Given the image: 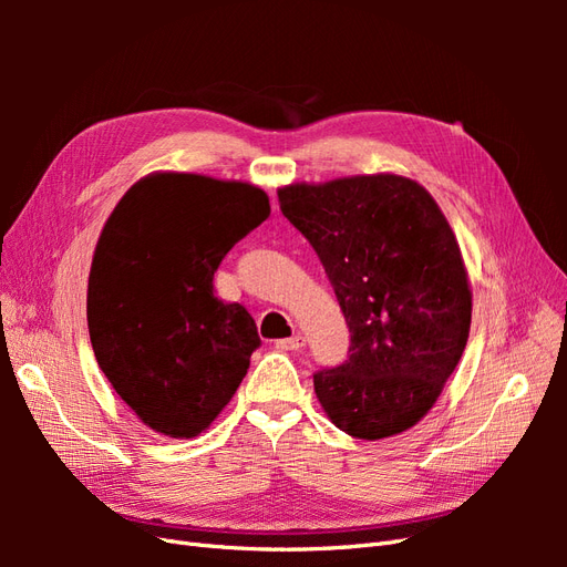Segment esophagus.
I'll return each instance as SVG.
<instances>
[{"label":"esophagus","mask_w":567,"mask_h":567,"mask_svg":"<svg viewBox=\"0 0 567 567\" xmlns=\"http://www.w3.org/2000/svg\"><path fill=\"white\" fill-rule=\"evenodd\" d=\"M277 348H279V350H302V348H305V336L296 333L293 338L277 340Z\"/></svg>","instance_id":"obj_1"}]
</instances>
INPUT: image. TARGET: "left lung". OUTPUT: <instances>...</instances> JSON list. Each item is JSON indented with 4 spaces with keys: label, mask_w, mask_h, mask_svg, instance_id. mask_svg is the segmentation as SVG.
Returning a JSON list of instances; mask_svg holds the SVG:
<instances>
[{
    "label": "left lung",
    "mask_w": 567,
    "mask_h": 567,
    "mask_svg": "<svg viewBox=\"0 0 567 567\" xmlns=\"http://www.w3.org/2000/svg\"><path fill=\"white\" fill-rule=\"evenodd\" d=\"M326 269L350 329V357L315 373L336 427L383 440L416 425L454 373L473 296L456 236L425 188L357 175L279 188Z\"/></svg>",
    "instance_id": "obj_1"
}]
</instances>
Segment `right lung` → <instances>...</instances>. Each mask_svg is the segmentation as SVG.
Returning a JSON list of instances; mask_svg holds the SVG:
<instances>
[{
    "label": "right lung",
    "mask_w": 567,
    "mask_h": 567,
    "mask_svg": "<svg viewBox=\"0 0 567 567\" xmlns=\"http://www.w3.org/2000/svg\"><path fill=\"white\" fill-rule=\"evenodd\" d=\"M269 217L252 184L153 173L120 198L94 250L87 326L125 404L167 437H196L260 348L244 305L215 296L225 255Z\"/></svg>",
    "instance_id": "right-lung-1"
}]
</instances>
